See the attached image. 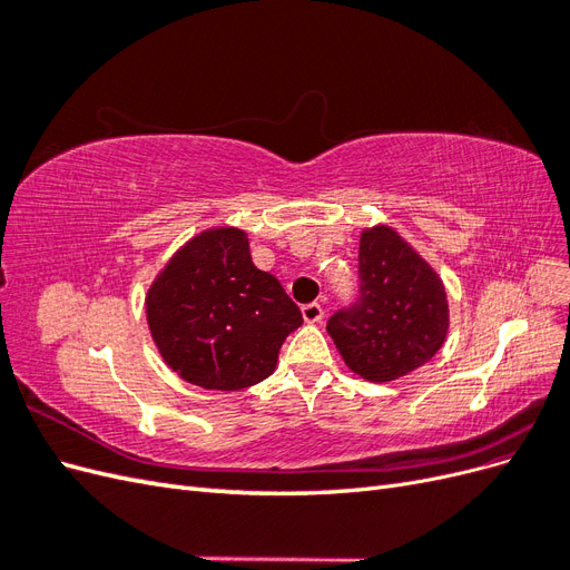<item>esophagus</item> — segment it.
I'll return each mask as SVG.
<instances>
[{
  "label": "esophagus",
  "instance_id": "obj_1",
  "mask_svg": "<svg viewBox=\"0 0 570 570\" xmlns=\"http://www.w3.org/2000/svg\"><path fill=\"white\" fill-rule=\"evenodd\" d=\"M302 316H304V321L306 323H321L323 321V316H325V308L321 306V304H306V306H302Z\"/></svg>",
  "mask_w": 570,
  "mask_h": 570
}]
</instances>
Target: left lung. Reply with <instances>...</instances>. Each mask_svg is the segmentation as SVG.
Instances as JSON below:
<instances>
[{
	"label": "left lung",
	"mask_w": 570,
	"mask_h": 570,
	"mask_svg": "<svg viewBox=\"0 0 570 570\" xmlns=\"http://www.w3.org/2000/svg\"><path fill=\"white\" fill-rule=\"evenodd\" d=\"M361 297L327 321L344 364L368 383H392L433 358L450 333L438 271L394 228L377 223L358 243Z\"/></svg>",
	"instance_id": "obj_1"
}]
</instances>
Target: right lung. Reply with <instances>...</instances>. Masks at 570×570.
Instances as JSON below:
<instances>
[{"label": "right lung", "instance_id": "obj_1", "mask_svg": "<svg viewBox=\"0 0 570 570\" xmlns=\"http://www.w3.org/2000/svg\"><path fill=\"white\" fill-rule=\"evenodd\" d=\"M145 312L164 364L218 392L266 381L304 321L278 278L254 266L249 237L235 226L189 237L151 281Z\"/></svg>", "mask_w": 570, "mask_h": 570}]
</instances>
